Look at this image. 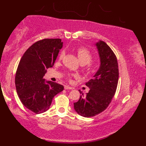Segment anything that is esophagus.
Instances as JSON below:
<instances>
[{
    "label": "esophagus",
    "instance_id": "34e87169",
    "mask_svg": "<svg viewBox=\"0 0 146 146\" xmlns=\"http://www.w3.org/2000/svg\"><path fill=\"white\" fill-rule=\"evenodd\" d=\"M64 89L65 90H72V88L69 86H64Z\"/></svg>",
    "mask_w": 146,
    "mask_h": 146
}]
</instances>
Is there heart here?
<instances>
[{"label": "heart", "mask_w": 146, "mask_h": 146, "mask_svg": "<svg viewBox=\"0 0 146 146\" xmlns=\"http://www.w3.org/2000/svg\"><path fill=\"white\" fill-rule=\"evenodd\" d=\"M65 55V52L62 50L59 54L58 60H61L63 58ZM77 55L78 57L80 62L84 64H90L92 61L93 59V54L91 52V51L87 48L85 47H79L77 49Z\"/></svg>", "instance_id": "1"}]
</instances>
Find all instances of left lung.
Instances as JSON below:
<instances>
[{"label":"left lung","mask_w":146,"mask_h":146,"mask_svg":"<svg viewBox=\"0 0 146 146\" xmlns=\"http://www.w3.org/2000/svg\"><path fill=\"white\" fill-rule=\"evenodd\" d=\"M100 57V67L93 79L86 84L90 88L88 93L84 94L74 103L76 112L82 116H95L102 112L110 104L116 91L119 70L116 56L110 47L103 41L96 44Z\"/></svg>","instance_id":"8db88e82"}]
</instances>
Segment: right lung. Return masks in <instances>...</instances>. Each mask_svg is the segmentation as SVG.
<instances>
[{"label":"right lung","mask_w":146,"mask_h":146,"mask_svg":"<svg viewBox=\"0 0 146 146\" xmlns=\"http://www.w3.org/2000/svg\"><path fill=\"white\" fill-rule=\"evenodd\" d=\"M60 38H44L34 43L24 54L15 75L16 89L21 102L36 113L50 108L53 98L64 86L51 81H44L47 69L52 66L62 47Z\"/></svg>","instance_id":"add662e5"}]
</instances>
